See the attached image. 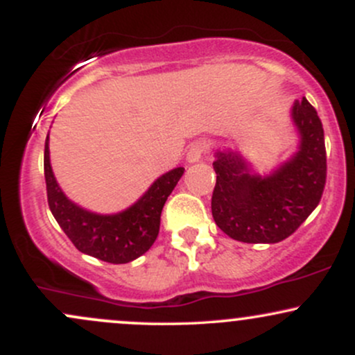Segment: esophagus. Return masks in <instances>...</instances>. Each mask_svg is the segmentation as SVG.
Masks as SVG:
<instances>
[{
    "mask_svg": "<svg viewBox=\"0 0 355 355\" xmlns=\"http://www.w3.org/2000/svg\"><path fill=\"white\" fill-rule=\"evenodd\" d=\"M207 152V145L203 141H195V144L190 145L189 152H187V162L189 164H195L203 157V153Z\"/></svg>",
    "mask_w": 355,
    "mask_h": 355,
    "instance_id": "1",
    "label": "esophagus"
}]
</instances>
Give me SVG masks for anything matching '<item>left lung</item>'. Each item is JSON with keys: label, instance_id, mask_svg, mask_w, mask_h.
Masks as SVG:
<instances>
[{"label": "left lung", "instance_id": "left-lung-1", "mask_svg": "<svg viewBox=\"0 0 355 355\" xmlns=\"http://www.w3.org/2000/svg\"><path fill=\"white\" fill-rule=\"evenodd\" d=\"M291 115L299 145L291 158L268 172H257L239 150L215 152L211 215L230 239L282 242L319 205L327 175L322 121L305 98L294 101Z\"/></svg>", "mask_w": 355, "mask_h": 355}]
</instances>
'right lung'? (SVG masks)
Here are the masks:
<instances>
[{
	"label": "right lung",
	"mask_w": 355,
	"mask_h": 355,
	"mask_svg": "<svg viewBox=\"0 0 355 355\" xmlns=\"http://www.w3.org/2000/svg\"><path fill=\"white\" fill-rule=\"evenodd\" d=\"M185 168L177 166L158 177L135 203L116 214L87 210L64 195L50 162V133L44 141V180L48 205L61 230L83 254L108 263H128L144 255L157 240L166 198Z\"/></svg>",
	"instance_id": "1"
}]
</instances>
